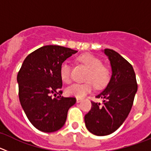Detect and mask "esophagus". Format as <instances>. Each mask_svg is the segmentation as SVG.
Listing matches in <instances>:
<instances>
[{
    "mask_svg": "<svg viewBox=\"0 0 151 151\" xmlns=\"http://www.w3.org/2000/svg\"><path fill=\"white\" fill-rule=\"evenodd\" d=\"M82 101V99H81V98H77L76 99V102L77 103H79V102H81V101Z\"/></svg>",
    "mask_w": 151,
    "mask_h": 151,
    "instance_id": "esophagus-1",
    "label": "esophagus"
}]
</instances>
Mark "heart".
<instances>
[{
  "label": "heart",
  "instance_id": "obj_1",
  "mask_svg": "<svg viewBox=\"0 0 151 151\" xmlns=\"http://www.w3.org/2000/svg\"><path fill=\"white\" fill-rule=\"evenodd\" d=\"M78 61L88 68L85 83H73L66 88L67 95L82 98L91 91L94 84L97 88L105 87L111 77V72L107 66L103 65L102 61L95 56L85 54L78 57ZM60 76L63 82L69 83L71 81V66L68 61H64L60 67Z\"/></svg>",
  "mask_w": 151,
  "mask_h": 151
}]
</instances>
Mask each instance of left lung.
<instances>
[{
    "instance_id": "left-lung-1",
    "label": "left lung",
    "mask_w": 151,
    "mask_h": 151,
    "mask_svg": "<svg viewBox=\"0 0 151 151\" xmlns=\"http://www.w3.org/2000/svg\"><path fill=\"white\" fill-rule=\"evenodd\" d=\"M112 69L107 86L96 95L102 103L91 101L90 111L85 116L88 130L97 136L112 134L127 118L138 90L132 66L125 58L111 49H104Z\"/></svg>"
}]
</instances>
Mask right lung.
Wrapping results in <instances>:
<instances>
[{
  "mask_svg": "<svg viewBox=\"0 0 151 151\" xmlns=\"http://www.w3.org/2000/svg\"><path fill=\"white\" fill-rule=\"evenodd\" d=\"M77 52L59 45L43 46L26 57L19 71L21 106L31 123L41 132L60 129L66 122L68 110L76 102L75 97L61 96L60 67Z\"/></svg>",
  "mask_w": 151,
  "mask_h": 151,
  "instance_id": "obj_1",
  "label": "right lung"
}]
</instances>
